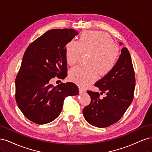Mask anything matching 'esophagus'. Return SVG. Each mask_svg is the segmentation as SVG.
Listing matches in <instances>:
<instances>
[{
    "instance_id": "34e87169",
    "label": "esophagus",
    "mask_w": 152,
    "mask_h": 152,
    "mask_svg": "<svg viewBox=\"0 0 152 152\" xmlns=\"http://www.w3.org/2000/svg\"><path fill=\"white\" fill-rule=\"evenodd\" d=\"M79 91H80V94H84V93H85L86 91V90L85 88H81V87L79 88Z\"/></svg>"
}]
</instances>
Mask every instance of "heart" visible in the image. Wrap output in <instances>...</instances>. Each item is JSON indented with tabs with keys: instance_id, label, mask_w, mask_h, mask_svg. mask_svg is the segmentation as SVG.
Instances as JSON below:
<instances>
[{
	"instance_id": "heart-1",
	"label": "heart",
	"mask_w": 152,
	"mask_h": 152,
	"mask_svg": "<svg viewBox=\"0 0 152 152\" xmlns=\"http://www.w3.org/2000/svg\"><path fill=\"white\" fill-rule=\"evenodd\" d=\"M89 53L86 64L88 66H77L69 71L70 80L80 86H86L100 75H105L114 67L119 55V48L111 38L101 31H84L77 42L71 40L66 47V60L73 66L81 53Z\"/></svg>"
}]
</instances>
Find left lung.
<instances>
[{
	"label": "left lung",
	"instance_id": "8db88e82",
	"mask_svg": "<svg viewBox=\"0 0 152 152\" xmlns=\"http://www.w3.org/2000/svg\"><path fill=\"white\" fill-rule=\"evenodd\" d=\"M95 86L106 96L100 99L99 92L87 91L91 102L83 109V115L92 126L106 128L121 119L133 100L135 75L128 48H122L114 67Z\"/></svg>",
	"mask_w": 152,
	"mask_h": 152
}]
</instances>
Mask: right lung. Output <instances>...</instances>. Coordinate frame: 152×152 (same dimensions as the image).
I'll list each match as a JSON object with an SVG mask.
<instances>
[{"instance_id":"right-lung-1","label":"right lung","mask_w":152,"mask_h":152,"mask_svg":"<svg viewBox=\"0 0 152 152\" xmlns=\"http://www.w3.org/2000/svg\"><path fill=\"white\" fill-rule=\"evenodd\" d=\"M78 35L73 29H53L28 46L16 78V100L19 109L30 121L47 124L59 115L67 96L79 94L73 83L56 86L49 81L67 76L65 52L67 43Z\"/></svg>"}]
</instances>
